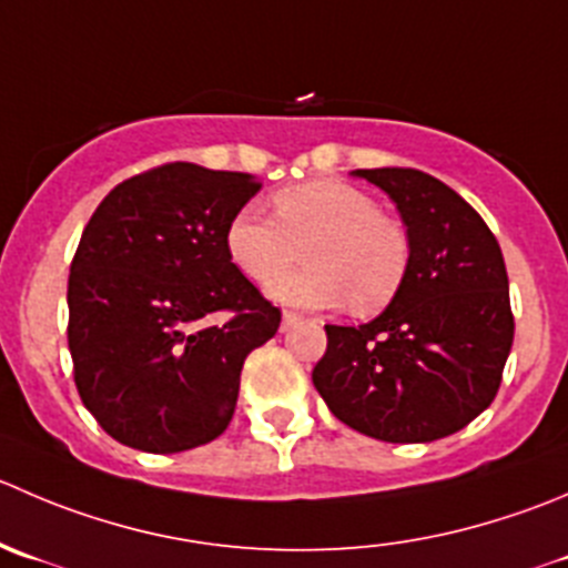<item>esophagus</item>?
<instances>
[{
    "label": "esophagus",
    "instance_id": "obj_1",
    "mask_svg": "<svg viewBox=\"0 0 568 568\" xmlns=\"http://www.w3.org/2000/svg\"><path fill=\"white\" fill-rule=\"evenodd\" d=\"M296 322H300V316H296V313H291V311H285L283 313V333L291 327V324H296Z\"/></svg>",
    "mask_w": 568,
    "mask_h": 568
}]
</instances>
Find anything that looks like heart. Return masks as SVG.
I'll list each match as a JSON object with an SVG mask.
<instances>
[{
    "label": "heart",
    "mask_w": 568,
    "mask_h": 568,
    "mask_svg": "<svg viewBox=\"0 0 568 568\" xmlns=\"http://www.w3.org/2000/svg\"><path fill=\"white\" fill-rule=\"evenodd\" d=\"M272 219L241 207L224 230V250L252 283H268L303 250L300 273L268 285V296L296 307L383 311L402 288L410 244L366 191L338 180L288 185L272 196Z\"/></svg>",
    "instance_id": "obj_1"
}]
</instances>
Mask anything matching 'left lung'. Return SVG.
<instances>
[{
    "instance_id": "1",
    "label": "left lung",
    "mask_w": 568,
    "mask_h": 568,
    "mask_svg": "<svg viewBox=\"0 0 568 568\" xmlns=\"http://www.w3.org/2000/svg\"><path fill=\"white\" fill-rule=\"evenodd\" d=\"M390 196L410 263L377 318L324 324L313 385L333 416L388 444H427L464 430L497 396L514 344L503 250L480 213L416 169H357Z\"/></svg>"
}]
</instances>
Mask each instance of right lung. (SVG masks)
<instances>
[{"label":"right lung","mask_w":568,"mask_h":568,"mask_svg":"<svg viewBox=\"0 0 568 568\" xmlns=\"http://www.w3.org/2000/svg\"><path fill=\"white\" fill-rule=\"evenodd\" d=\"M257 191L252 174L166 163L115 185L82 230L69 274L74 383L124 447L172 455L227 430L246 355L280 327L224 250Z\"/></svg>","instance_id":"obj_1"}]
</instances>
